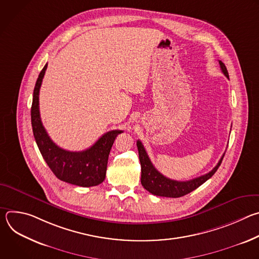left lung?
Here are the masks:
<instances>
[{
    "instance_id": "left-lung-1",
    "label": "left lung",
    "mask_w": 259,
    "mask_h": 259,
    "mask_svg": "<svg viewBox=\"0 0 259 259\" xmlns=\"http://www.w3.org/2000/svg\"><path fill=\"white\" fill-rule=\"evenodd\" d=\"M219 65L221 68V71L224 72V75L229 79V72L228 69L223 61L219 60ZM137 149H138V155H139V161L141 166V184L142 187L151 194L155 196L160 197H167V198H179L184 195H188L191 192L198 189L200 186L207 181L210 177L213 176V174L217 171L218 167L220 166L223 159L225 157V154L221 157L217 165L207 174L202 175L200 177L194 178L192 180L188 181H177L170 178H167L162 173H160L155 166L152 164L149 156H147L145 149L143 147V144L140 140H137L136 142Z\"/></svg>"
}]
</instances>
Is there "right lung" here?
I'll return each mask as SVG.
<instances>
[{
	"mask_svg": "<svg viewBox=\"0 0 259 259\" xmlns=\"http://www.w3.org/2000/svg\"><path fill=\"white\" fill-rule=\"evenodd\" d=\"M47 65L41 70L35 82L31 104L32 132L39 150L54 175L67 183L89 188L100 184L104 178L110 149L122 130H113L103 134L89 149L82 152L65 151L56 145L45 130L39 109V93Z\"/></svg>",
	"mask_w": 259,
	"mask_h": 259,
	"instance_id": "add662e5",
	"label": "right lung"
}]
</instances>
